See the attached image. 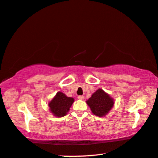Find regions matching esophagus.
I'll list each match as a JSON object with an SVG mask.
<instances>
[{
    "label": "esophagus",
    "instance_id": "obj_1",
    "mask_svg": "<svg viewBox=\"0 0 158 158\" xmlns=\"http://www.w3.org/2000/svg\"><path fill=\"white\" fill-rule=\"evenodd\" d=\"M78 99L79 100H84V96H78Z\"/></svg>",
    "mask_w": 158,
    "mask_h": 158
}]
</instances>
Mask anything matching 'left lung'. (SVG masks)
<instances>
[{
  "label": "left lung",
  "instance_id": "obj_1",
  "mask_svg": "<svg viewBox=\"0 0 158 158\" xmlns=\"http://www.w3.org/2000/svg\"><path fill=\"white\" fill-rule=\"evenodd\" d=\"M92 113L98 117H105L113 107L114 99L101 89L96 90L86 101Z\"/></svg>",
  "mask_w": 158,
  "mask_h": 158
}]
</instances>
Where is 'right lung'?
Instances as JSON below:
<instances>
[{
	"instance_id": "obj_1",
	"label": "right lung",
	"mask_w": 158,
	"mask_h": 158,
	"mask_svg": "<svg viewBox=\"0 0 158 158\" xmlns=\"http://www.w3.org/2000/svg\"><path fill=\"white\" fill-rule=\"evenodd\" d=\"M74 102L72 97H67L61 91L57 92L51 101L48 102L49 110L54 116L62 117L65 116L69 111L70 107Z\"/></svg>"
}]
</instances>
